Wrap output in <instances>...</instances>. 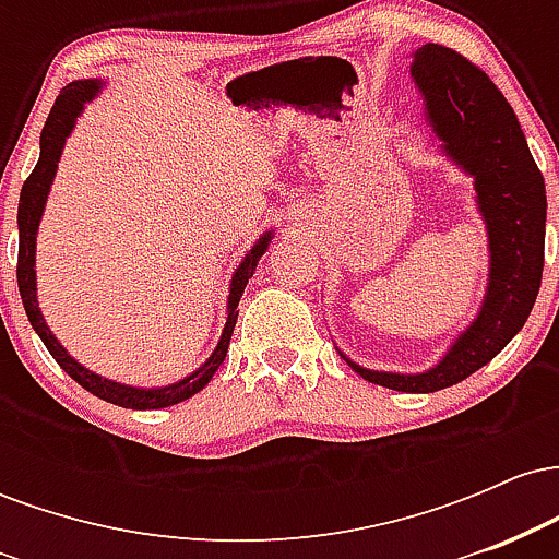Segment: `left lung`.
I'll use <instances>...</instances> for the list:
<instances>
[{
  "label": "left lung",
  "mask_w": 559,
  "mask_h": 559,
  "mask_svg": "<svg viewBox=\"0 0 559 559\" xmlns=\"http://www.w3.org/2000/svg\"><path fill=\"white\" fill-rule=\"evenodd\" d=\"M415 86L441 152L473 178L489 236V284L478 316L426 373H389L352 362L365 381L407 394L454 386L491 362L531 316L544 271L547 189L510 102L484 70L439 44L415 49Z\"/></svg>",
  "instance_id": "8db88e82"
}]
</instances>
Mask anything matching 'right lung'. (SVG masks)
Listing matches in <instances>:
<instances>
[{
	"instance_id": "obj_1",
	"label": "right lung",
	"mask_w": 559,
	"mask_h": 559,
	"mask_svg": "<svg viewBox=\"0 0 559 559\" xmlns=\"http://www.w3.org/2000/svg\"><path fill=\"white\" fill-rule=\"evenodd\" d=\"M102 86H105V81L102 79H81V81L68 83V86L60 92V96H57L47 123H44L41 155H38V163H36L34 173L28 176V181L23 183L21 204H17V234H21V249H17V288H21L25 316H28L31 325H34V331L38 333V338H41L44 346L49 349V355L55 357L57 365H60V368L66 370L70 378H73V381H79L83 389L92 391V394L99 396V400L118 404V407L159 409V407H170V404L189 400V396H194L197 391H202L210 383V378L215 376V370L221 368L223 360H226L230 333H234L236 318H239V310H236V307H239L243 288H247L249 278L254 275V267H258L260 258L267 252V243H271V239H273V230H265V234L254 241V247L249 249L247 258L239 262V267H236L234 278H230V286H228L226 325H223V333H221V338H217V346L213 349V355L199 365L194 373H189L176 383H168V386L141 389V386H128V383L110 381V378L83 368L75 357H70L66 346L57 342L55 333L49 331L41 310H38L36 234H38V223H41L44 207H47L49 189H52V181L57 176V163H60L62 150H66V141L70 133H73L75 120H79L83 107L99 96Z\"/></svg>"
}]
</instances>
